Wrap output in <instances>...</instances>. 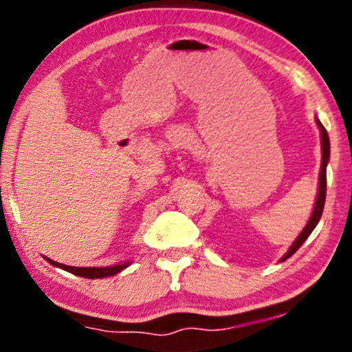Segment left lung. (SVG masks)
<instances>
[{
  "mask_svg": "<svg viewBox=\"0 0 352 352\" xmlns=\"http://www.w3.org/2000/svg\"><path fill=\"white\" fill-rule=\"evenodd\" d=\"M317 126H319V132H321V170H319V188H317V199H316V204H314V210H312V214H310L309 222H307V226L303 227V231L298 234V238L292 241V245L289 247V250L285 252L284 256H282L280 263L282 261L289 259V257L294 254V252L298 250V248L301 247V245L305 243V239L309 238L310 234H312V231L316 229V226L319 223V220H321V214H322V210H324V199H326V166H328L329 162V138H328V132H326V129L322 126V123L319 120H316Z\"/></svg>",
  "mask_w": 352,
  "mask_h": 352,
  "instance_id": "8db88e82",
  "label": "left lung"
}]
</instances>
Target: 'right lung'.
<instances>
[{
	"label": "right lung",
	"instance_id": "right-lung-1",
	"mask_svg": "<svg viewBox=\"0 0 352 352\" xmlns=\"http://www.w3.org/2000/svg\"><path fill=\"white\" fill-rule=\"evenodd\" d=\"M47 263H51L56 268H61L68 273H74L77 276H82V278H104V276H113L116 273H120L121 270H125L126 266H130V261L121 264H114V266H105V268H79V266H67V264L56 263V261L45 257Z\"/></svg>",
	"mask_w": 352,
	"mask_h": 352
}]
</instances>
